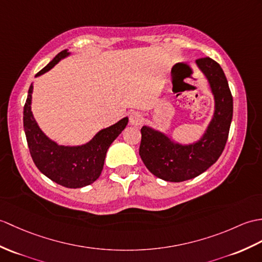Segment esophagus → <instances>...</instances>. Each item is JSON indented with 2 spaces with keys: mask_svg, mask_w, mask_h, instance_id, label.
Wrapping results in <instances>:
<instances>
[{
  "mask_svg": "<svg viewBox=\"0 0 262 262\" xmlns=\"http://www.w3.org/2000/svg\"><path fill=\"white\" fill-rule=\"evenodd\" d=\"M129 121H130L132 125H136V126L141 125L142 121H143L142 114L139 112H132L129 114Z\"/></svg>",
  "mask_w": 262,
  "mask_h": 262,
  "instance_id": "obj_1",
  "label": "esophagus"
}]
</instances>
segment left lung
Wrapping results in <instances>:
<instances>
[{
  "mask_svg": "<svg viewBox=\"0 0 262 262\" xmlns=\"http://www.w3.org/2000/svg\"><path fill=\"white\" fill-rule=\"evenodd\" d=\"M196 66L208 79L214 97V113L203 136L192 144L174 142L166 134L143 126L139 155L148 171L167 182H183L196 178L217 161L228 141L233 114V99L226 75L217 62L206 57ZM184 78L173 77V89Z\"/></svg>",
  "mask_w": 262,
  "mask_h": 262,
  "instance_id": "obj_1",
  "label": "left lung"
}]
</instances>
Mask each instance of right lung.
Returning a JSON list of instances; mask_svg holds the SVG:
<instances>
[{
	"instance_id": "right-lung-1",
	"label": "right lung",
	"mask_w": 262,
	"mask_h": 262,
	"mask_svg": "<svg viewBox=\"0 0 262 262\" xmlns=\"http://www.w3.org/2000/svg\"><path fill=\"white\" fill-rule=\"evenodd\" d=\"M70 52L58 53L35 77L46 74ZM33 84L29 88L23 109V127L32 160L39 171L56 183L69 188L87 186L99 178L107 149L128 124V117L99 130L90 141L79 146L58 145L41 130L31 112Z\"/></svg>"
}]
</instances>
